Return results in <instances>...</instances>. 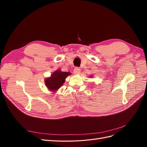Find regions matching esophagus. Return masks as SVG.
I'll use <instances>...</instances> for the list:
<instances>
[{"instance_id": "1", "label": "esophagus", "mask_w": 147, "mask_h": 147, "mask_svg": "<svg viewBox=\"0 0 147 147\" xmlns=\"http://www.w3.org/2000/svg\"><path fill=\"white\" fill-rule=\"evenodd\" d=\"M74 72L75 74H78L80 72V69L78 67H76L74 68Z\"/></svg>"}]
</instances>
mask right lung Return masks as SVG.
<instances>
[{
	"label": "right lung",
	"mask_w": 147,
	"mask_h": 147,
	"mask_svg": "<svg viewBox=\"0 0 147 147\" xmlns=\"http://www.w3.org/2000/svg\"><path fill=\"white\" fill-rule=\"evenodd\" d=\"M70 74L69 72H63L61 70H56L51 75L50 78L46 79L45 82L46 86L51 91H56L63 85L65 78Z\"/></svg>",
	"instance_id": "right-lung-1"
}]
</instances>
